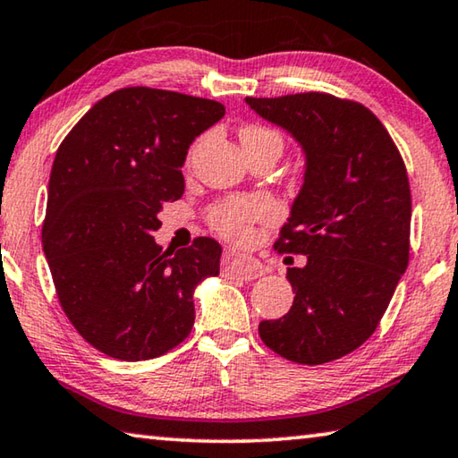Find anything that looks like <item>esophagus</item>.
Listing matches in <instances>:
<instances>
[{"label":"esophagus","instance_id":"esophagus-1","mask_svg":"<svg viewBox=\"0 0 458 458\" xmlns=\"http://www.w3.org/2000/svg\"><path fill=\"white\" fill-rule=\"evenodd\" d=\"M223 266L233 277L245 279V282H251V279L261 277L263 269L255 259L247 258L243 253H237L233 250H227L223 253Z\"/></svg>","mask_w":458,"mask_h":458}]
</instances>
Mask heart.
Returning <instances> with one entry per match:
<instances>
[{"mask_svg": "<svg viewBox=\"0 0 458 458\" xmlns=\"http://www.w3.org/2000/svg\"><path fill=\"white\" fill-rule=\"evenodd\" d=\"M239 140H242L243 148L276 147L279 150V155H282L284 148L282 134L267 126H245L239 131ZM269 213V205L258 197L227 199L208 208L207 223L211 225V229L216 231L221 237L229 239V242L242 243L250 239L251 225L267 219Z\"/></svg>", "mask_w": 458, "mask_h": 458, "instance_id": "b5f03b06", "label": "heart"}]
</instances>
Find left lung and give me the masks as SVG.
Masks as SVG:
<instances>
[{
    "mask_svg": "<svg viewBox=\"0 0 458 458\" xmlns=\"http://www.w3.org/2000/svg\"><path fill=\"white\" fill-rule=\"evenodd\" d=\"M245 102L306 150V181L279 231L293 306L259 324L263 344L292 362H334L376 332L411 255V184L403 155L372 110L327 92ZM292 259V258H285Z\"/></svg>",
    "mask_w": 458,
    "mask_h": 458,
    "instance_id": "1",
    "label": "left lung"
}]
</instances>
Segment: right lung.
Wrapping results in <instances>:
<instances>
[{
  "instance_id": "add662e5",
  "label": "right lung",
  "mask_w": 458,
  "mask_h": 458,
  "mask_svg": "<svg viewBox=\"0 0 458 458\" xmlns=\"http://www.w3.org/2000/svg\"><path fill=\"white\" fill-rule=\"evenodd\" d=\"M223 114L215 100L120 88L55 152L42 247L64 314L102 354L140 362L191 334L192 292L219 276L221 245L197 237L173 253L150 233L163 205L182 197L191 142Z\"/></svg>"
}]
</instances>
